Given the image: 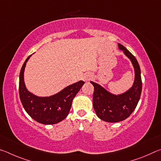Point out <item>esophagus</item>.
I'll use <instances>...</instances> for the list:
<instances>
[{
    "label": "esophagus",
    "mask_w": 161,
    "mask_h": 161,
    "mask_svg": "<svg viewBox=\"0 0 161 161\" xmlns=\"http://www.w3.org/2000/svg\"><path fill=\"white\" fill-rule=\"evenodd\" d=\"M92 79V76L91 75H89V74H87V75H85L83 77V80L84 81H90Z\"/></svg>",
    "instance_id": "1"
}]
</instances>
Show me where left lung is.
<instances>
[{
    "label": "left lung",
    "mask_w": 161,
    "mask_h": 161,
    "mask_svg": "<svg viewBox=\"0 0 161 161\" xmlns=\"http://www.w3.org/2000/svg\"><path fill=\"white\" fill-rule=\"evenodd\" d=\"M119 50L124 52L134 68L135 78L132 86L120 94L111 93L103 86L91 81L94 87L93 107L97 116L103 121L116 123L127 119L137 106L142 90L141 69L137 59L127 49L118 44Z\"/></svg>",
    "instance_id": "8db88e82"
}]
</instances>
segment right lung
Wrapping results in <instances>:
<instances>
[{
  "label": "right lung",
  "mask_w": 161,
  "mask_h": 161,
  "mask_svg": "<svg viewBox=\"0 0 161 161\" xmlns=\"http://www.w3.org/2000/svg\"><path fill=\"white\" fill-rule=\"evenodd\" d=\"M29 56L21 68L19 77V94L28 115L38 123L50 125L62 121L67 116L74 99L84 82L79 81L50 97H38L30 92L24 81V71Z\"/></svg>",
  "instance_id": "right-lung-1"
}]
</instances>
